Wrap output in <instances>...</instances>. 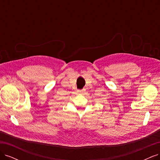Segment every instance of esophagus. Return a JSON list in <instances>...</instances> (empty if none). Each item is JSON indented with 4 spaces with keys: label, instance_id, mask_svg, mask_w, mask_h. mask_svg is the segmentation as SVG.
Segmentation results:
<instances>
[{
    "label": "esophagus",
    "instance_id": "esophagus-1",
    "mask_svg": "<svg viewBox=\"0 0 160 160\" xmlns=\"http://www.w3.org/2000/svg\"><path fill=\"white\" fill-rule=\"evenodd\" d=\"M78 91L79 93H83V92H84V90H83H83H78V91Z\"/></svg>",
    "mask_w": 160,
    "mask_h": 160
}]
</instances>
